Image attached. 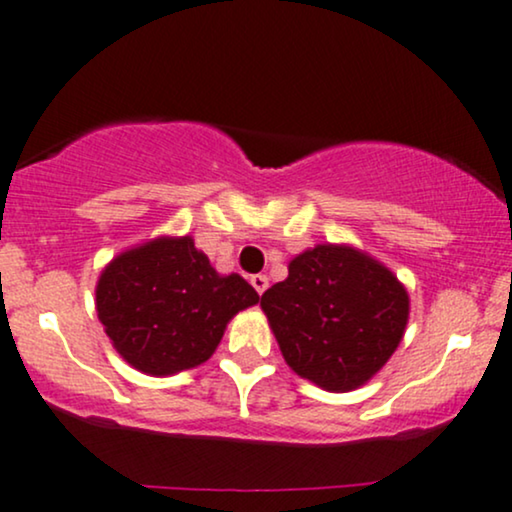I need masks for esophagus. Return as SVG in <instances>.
<instances>
[{
    "instance_id": "obj_1",
    "label": "esophagus",
    "mask_w": 512,
    "mask_h": 512,
    "mask_svg": "<svg viewBox=\"0 0 512 512\" xmlns=\"http://www.w3.org/2000/svg\"><path fill=\"white\" fill-rule=\"evenodd\" d=\"M250 283H252V288L257 290V293H264V290L269 288V278L264 276V274H255V276H250Z\"/></svg>"
}]
</instances>
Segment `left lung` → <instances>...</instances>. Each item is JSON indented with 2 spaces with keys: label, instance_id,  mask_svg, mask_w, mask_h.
Masks as SVG:
<instances>
[{
  "label": "left lung",
  "instance_id": "left-lung-1",
  "mask_svg": "<svg viewBox=\"0 0 512 512\" xmlns=\"http://www.w3.org/2000/svg\"><path fill=\"white\" fill-rule=\"evenodd\" d=\"M283 359L323 390L347 392L387 364L409 321L397 276L347 245L297 255L288 278L262 295Z\"/></svg>",
  "mask_w": 512,
  "mask_h": 512
}]
</instances>
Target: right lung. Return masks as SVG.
Here are the masks:
<instances>
[{
	"label": "right lung",
	"mask_w": 512,
	"mask_h": 512,
	"mask_svg": "<svg viewBox=\"0 0 512 512\" xmlns=\"http://www.w3.org/2000/svg\"><path fill=\"white\" fill-rule=\"evenodd\" d=\"M257 300L243 276H219L191 236L122 252L96 286V312L113 347L148 375L208 361L226 323Z\"/></svg>",
	"instance_id": "obj_1"
}]
</instances>
